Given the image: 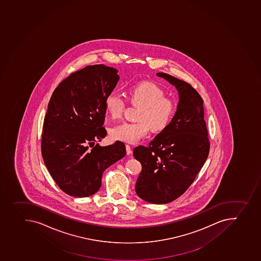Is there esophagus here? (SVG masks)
I'll return each mask as SVG.
<instances>
[{
  "instance_id": "esophagus-1",
  "label": "esophagus",
  "mask_w": 261,
  "mask_h": 261,
  "mask_svg": "<svg viewBox=\"0 0 261 261\" xmlns=\"http://www.w3.org/2000/svg\"><path fill=\"white\" fill-rule=\"evenodd\" d=\"M125 149H126L127 155H130L132 153V147L129 145H125Z\"/></svg>"
}]
</instances>
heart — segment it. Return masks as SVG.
<instances>
[{
  "label": "heart",
  "instance_id": "1",
  "mask_svg": "<svg viewBox=\"0 0 261 261\" xmlns=\"http://www.w3.org/2000/svg\"><path fill=\"white\" fill-rule=\"evenodd\" d=\"M129 100L141 106L137 115V122H123L112 129L111 137L116 141L134 144L146 137L150 126L155 132H161L169 124L176 111L173 99L165 96L164 90L155 83L140 82L128 90ZM106 111L112 119H120L123 115L126 102L120 94L111 92L106 97Z\"/></svg>",
  "mask_w": 261,
  "mask_h": 261
}]
</instances>
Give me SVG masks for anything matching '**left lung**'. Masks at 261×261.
I'll return each mask as SVG.
<instances>
[{"instance_id":"8db88e82","label":"left lung","mask_w":261,"mask_h":261,"mask_svg":"<svg viewBox=\"0 0 261 261\" xmlns=\"http://www.w3.org/2000/svg\"><path fill=\"white\" fill-rule=\"evenodd\" d=\"M178 90L176 114L148 146L134 149L142 165L136 192L146 202L163 204L182 195L204 165L210 149L203 100L194 88L167 73H158Z\"/></svg>"}]
</instances>
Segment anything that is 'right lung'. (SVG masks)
<instances>
[{"instance_id":"obj_1","label":"right lung","mask_w":261,"mask_h":261,"mask_svg":"<svg viewBox=\"0 0 261 261\" xmlns=\"http://www.w3.org/2000/svg\"><path fill=\"white\" fill-rule=\"evenodd\" d=\"M117 73L103 64L86 66L64 79L51 96L41 150L50 175L68 195H93L103 171L126 155L121 141L96 144L107 135L105 99L117 85Z\"/></svg>"}]
</instances>
